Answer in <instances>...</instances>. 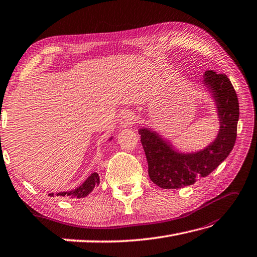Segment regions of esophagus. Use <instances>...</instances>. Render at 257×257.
I'll use <instances>...</instances> for the list:
<instances>
[{
	"label": "esophagus",
	"mask_w": 257,
	"mask_h": 257,
	"mask_svg": "<svg viewBox=\"0 0 257 257\" xmlns=\"http://www.w3.org/2000/svg\"><path fill=\"white\" fill-rule=\"evenodd\" d=\"M135 122V115L133 112L126 111L122 114L121 119H119V126L122 128L128 127L131 125H133Z\"/></svg>",
	"instance_id": "esophagus-1"
}]
</instances>
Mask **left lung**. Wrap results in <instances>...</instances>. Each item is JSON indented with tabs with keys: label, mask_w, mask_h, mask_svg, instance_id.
Masks as SVG:
<instances>
[{
	"label": "left lung",
	"mask_w": 257,
	"mask_h": 257,
	"mask_svg": "<svg viewBox=\"0 0 257 257\" xmlns=\"http://www.w3.org/2000/svg\"><path fill=\"white\" fill-rule=\"evenodd\" d=\"M202 86L211 95L216 108L219 128L216 138L205 148L182 152L152 127H140L141 143L149 164L151 181L162 188L173 190L194 184L216 169L231 153L236 141L239 106L229 78L206 70Z\"/></svg>",
	"instance_id": "8db88e82"
}]
</instances>
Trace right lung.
<instances>
[{
	"label": "right lung",
	"instance_id": "add662e5",
	"mask_svg": "<svg viewBox=\"0 0 257 257\" xmlns=\"http://www.w3.org/2000/svg\"><path fill=\"white\" fill-rule=\"evenodd\" d=\"M113 139V136L108 139V141H111ZM99 184V176L97 173H92V174L87 177V179L82 183L80 186L75 187L74 190L71 191H64V192H59L56 193L57 196H64L67 198H83L86 197L90 193L94 190V187L97 186ZM49 196H54V193H50Z\"/></svg>",
	"mask_w": 257,
	"mask_h": 257
}]
</instances>
